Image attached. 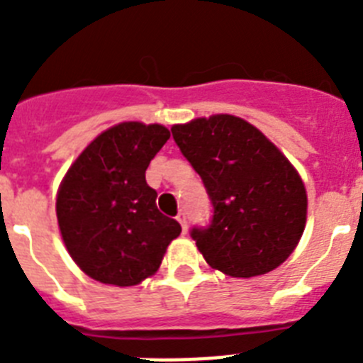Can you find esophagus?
<instances>
[{"mask_svg": "<svg viewBox=\"0 0 363 363\" xmlns=\"http://www.w3.org/2000/svg\"><path fill=\"white\" fill-rule=\"evenodd\" d=\"M176 220L179 221V225H182V229H184V233H187V214L182 211V213H178V216H176Z\"/></svg>", "mask_w": 363, "mask_h": 363, "instance_id": "esophagus-1", "label": "esophagus"}]
</instances>
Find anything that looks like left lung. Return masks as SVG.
<instances>
[{"label":"left lung","mask_w":363,"mask_h":363,"mask_svg":"<svg viewBox=\"0 0 363 363\" xmlns=\"http://www.w3.org/2000/svg\"><path fill=\"white\" fill-rule=\"evenodd\" d=\"M171 130L213 203L209 225L191 230L205 262L233 278L284 264L307 220L306 187L289 160L255 125L230 114Z\"/></svg>","instance_id":"obj_1"}]
</instances>
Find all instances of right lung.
<instances>
[{
	"instance_id": "add662e5",
	"label": "right lung",
	"mask_w": 363,
	"mask_h": 363,
	"mask_svg": "<svg viewBox=\"0 0 363 363\" xmlns=\"http://www.w3.org/2000/svg\"><path fill=\"white\" fill-rule=\"evenodd\" d=\"M169 138L158 123L114 125L86 145L60 185L56 214L67 251L101 284L129 287L152 277L182 233L160 213L158 192L145 182Z\"/></svg>"
}]
</instances>
